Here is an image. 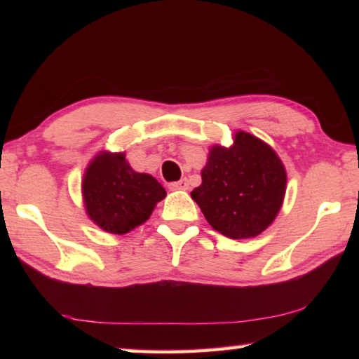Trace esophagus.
Returning a JSON list of instances; mask_svg holds the SVG:
<instances>
[{"label": "esophagus", "mask_w": 359, "mask_h": 359, "mask_svg": "<svg viewBox=\"0 0 359 359\" xmlns=\"http://www.w3.org/2000/svg\"><path fill=\"white\" fill-rule=\"evenodd\" d=\"M169 190H188V180L180 179L179 182H172L169 184Z\"/></svg>", "instance_id": "1"}]
</instances>
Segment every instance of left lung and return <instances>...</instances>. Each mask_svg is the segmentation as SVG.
Instances as JSON below:
<instances>
[{
	"label": "left lung",
	"instance_id": "obj_1",
	"mask_svg": "<svg viewBox=\"0 0 359 359\" xmlns=\"http://www.w3.org/2000/svg\"><path fill=\"white\" fill-rule=\"evenodd\" d=\"M201 179L191 198L210 226L229 239L257 238L269 228L287 191L276 150L245 131H236L229 147L212 145Z\"/></svg>",
	"mask_w": 359,
	"mask_h": 359
}]
</instances>
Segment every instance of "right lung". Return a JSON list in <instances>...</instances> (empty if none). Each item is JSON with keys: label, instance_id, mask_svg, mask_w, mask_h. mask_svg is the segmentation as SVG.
Listing matches in <instances>:
<instances>
[{"label": "right lung", "instance_id": "1", "mask_svg": "<svg viewBox=\"0 0 359 359\" xmlns=\"http://www.w3.org/2000/svg\"><path fill=\"white\" fill-rule=\"evenodd\" d=\"M166 190L154 175L136 172L125 151L101 150L90 160L82 177L83 208L90 220L111 234L141 226Z\"/></svg>", "mask_w": 359, "mask_h": 359}]
</instances>
